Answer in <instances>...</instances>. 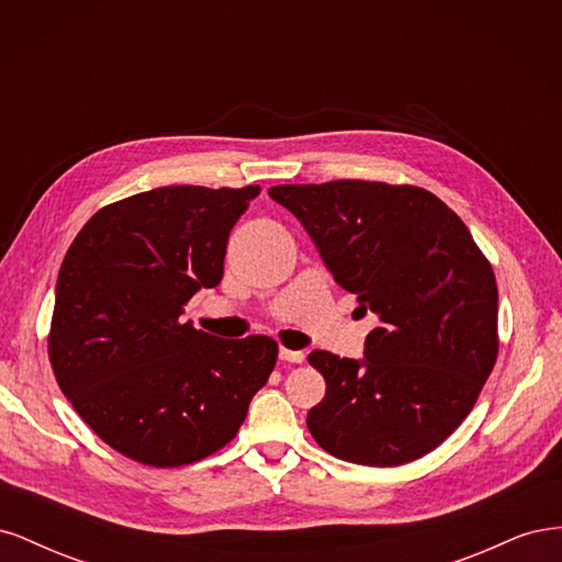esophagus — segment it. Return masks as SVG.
Here are the masks:
<instances>
[{
	"instance_id": "34e87169",
	"label": "esophagus",
	"mask_w": 562,
	"mask_h": 562,
	"mask_svg": "<svg viewBox=\"0 0 562 562\" xmlns=\"http://www.w3.org/2000/svg\"><path fill=\"white\" fill-rule=\"evenodd\" d=\"M279 359H281V361H288V363H302V361H304V353L281 347V349H279Z\"/></svg>"
}]
</instances>
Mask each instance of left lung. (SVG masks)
<instances>
[{
    "label": "left lung",
    "instance_id": "obj_1",
    "mask_svg": "<svg viewBox=\"0 0 562 562\" xmlns=\"http://www.w3.org/2000/svg\"><path fill=\"white\" fill-rule=\"evenodd\" d=\"M269 196L300 220L359 310L380 316L363 361L310 353L326 380L307 413L314 440L363 467L431 452L467 419L497 361V281L483 250L415 184H277Z\"/></svg>",
    "mask_w": 562,
    "mask_h": 562
}]
</instances>
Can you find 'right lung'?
Listing matches in <instances>:
<instances>
[{
    "mask_svg": "<svg viewBox=\"0 0 562 562\" xmlns=\"http://www.w3.org/2000/svg\"><path fill=\"white\" fill-rule=\"evenodd\" d=\"M260 184H173L100 209L65 252L48 361L79 417L133 462L225 448L277 366L267 335L220 339L180 314L223 281L229 232Z\"/></svg>",
    "mask_w": 562,
    "mask_h": 562,
    "instance_id": "right-lung-1",
    "label": "right lung"
}]
</instances>
